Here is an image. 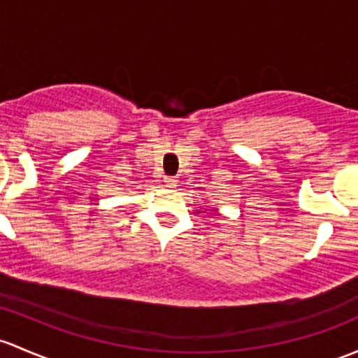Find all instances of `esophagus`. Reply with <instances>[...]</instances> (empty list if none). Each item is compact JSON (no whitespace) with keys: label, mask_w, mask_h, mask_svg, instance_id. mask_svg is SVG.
<instances>
[{"label":"esophagus","mask_w":358,"mask_h":358,"mask_svg":"<svg viewBox=\"0 0 358 358\" xmlns=\"http://www.w3.org/2000/svg\"><path fill=\"white\" fill-rule=\"evenodd\" d=\"M164 185H166L168 189H175V187H176L175 176H164Z\"/></svg>","instance_id":"esophagus-1"}]
</instances>
